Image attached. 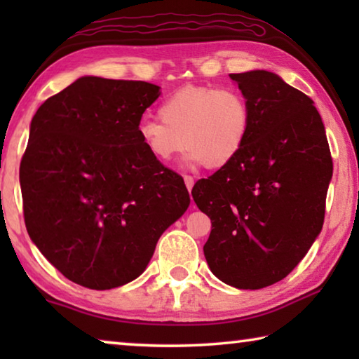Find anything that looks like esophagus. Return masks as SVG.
Masks as SVG:
<instances>
[{"instance_id": "1", "label": "esophagus", "mask_w": 359, "mask_h": 359, "mask_svg": "<svg viewBox=\"0 0 359 359\" xmlns=\"http://www.w3.org/2000/svg\"><path fill=\"white\" fill-rule=\"evenodd\" d=\"M184 180H185V185H187V188H188V191H191V188H193V185H194V179L191 177V175H185Z\"/></svg>"}]
</instances>
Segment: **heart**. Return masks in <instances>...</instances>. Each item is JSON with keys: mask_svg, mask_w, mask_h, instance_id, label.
I'll use <instances>...</instances> for the list:
<instances>
[{"mask_svg": "<svg viewBox=\"0 0 359 359\" xmlns=\"http://www.w3.org/2000/svg\"><path fill=\"white\" fill-rule=\"evenodd\" d=\"M158 120H144L137 136L145 150L168 163L188 149L187 161L209 169L228 166L252 130V106L234 87L185 85L158 107Z\"/></svg>", "mask_w": 359, "mask_h": 359, "instance_id": "b5f03b06", "label": "heart"}]
</instances>
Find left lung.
<instances>
[{"mask_svg":"<svg viewBox=\"0 0 359 359\" xmlns=\"http://www.w3.org/2000/svg\"><path fill=\"white\" fill-rule=\"evenodd\" d=\"M252 106V130L228 166L194 184L209 215L204 244L210 271L241 290L287 277L325 222L332 158L325 125L306 93L274 72L229 74Z\"/></svg>","mask_w":359,"mask_h":359,"instance_id":"left-lung-1","label":"left lung"}]
</instances>
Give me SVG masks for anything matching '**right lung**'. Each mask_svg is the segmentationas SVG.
Wrapping results in <instances>:
<instances>
[{
  "label": "right lung",
  "instance_id": "1",
  "mask_svg": "<svg viewBox=\"0 0 359 359\" xmlns=\"http://www.w3.org/2000/svg\"><path fill=\"white\" fill-rule=\"evenodd\" d=\"M160 87L81 77L42 102L20 161L23 217L39 252L71 282L111 290L147 267L184 215V179L137 136Z\"/></svg>",
  "mask_w": 359,
  "mask_h": 359
}]
</instances>
